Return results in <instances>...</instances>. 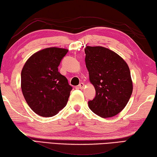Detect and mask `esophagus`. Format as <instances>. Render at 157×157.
<instances>
[{
    "label": "esophagus",
    "mask_w": 157,
    "mask_h": 157,
    "mask_svg": "<svg viewBox=\"0 0 157 157\" xmlns=\"http://www.w3.org/2000/svg\"><path fill=\"white\" fill-rule=\"evenodd\" d=\"M84 86H85V84H84L83 83H80L78 85V88L80 89H83Z\"/></svg>",
    "instance_id": "34e87169"
}]
</instances>
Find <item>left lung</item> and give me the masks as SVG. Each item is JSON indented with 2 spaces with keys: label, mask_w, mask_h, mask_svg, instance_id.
<instances>
[{
  "label": "left lung",
  "mask_w": 157,
  "mask_h": 157,
  "mask_svg": "<svg viewBox=\"0 0 157 157\" xmlns=\"http://www.w3.org/2000/svg\"><path fill=\"white\" fill-rule=\"evenodd\" d=\"M86 65L90 81L95 89V97L88 107L95 114L109 118L126 107L132 92L129 67L116 52L108 48L87 46Z\"/></svg>",
  "instance_id": "8db88e82"
}]
</instances>
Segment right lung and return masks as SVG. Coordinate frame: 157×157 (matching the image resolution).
<instances>
[{"label":"right lung","mask_w":157,"mask_h":157,"mask_svg":"<svg viewBox=\"0 0 157 157\" xmlns=\"http://www.w3.org/2000/svg\"><path fill=\"white\" fill-rule=\"evenodd\" d=\"M68 50L48 48L30 57L21 73V87L26 103L36 114L50 117L67 105L72 87L58 71Z\"/></svg>","instance_id":"add662e5"}]
</instances>
